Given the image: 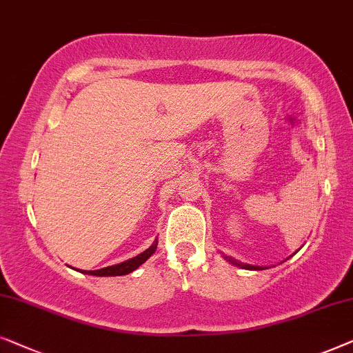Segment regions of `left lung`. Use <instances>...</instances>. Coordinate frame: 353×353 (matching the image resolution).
<instances>
[{
	"label": "left lung",
	"instance_id": "1",
	"mask_svg": "<svg viewBox=\"0 0 353 353\" xmlns=\"http://www.w3.org/2000/svg\"><path fill=\"white\" fill-rule=\"evenodd\" d=\"M296 252H297V251H296ZM222 257H224V259H225L227 262H230L232 265H236V267H240V269H245V270H264V269H267L265 265H252V264H245V262H240V261L233 259V257H230V256H225V254H222Z\"/></svg>",
	"mask_w": 353,
	"mask_h": 353
}]
</instances>
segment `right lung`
Instances as JSON below:
<instances>
[{
  "label": "right lung",
  "mask_w": 353,
  "mask_h": 353,
  "mask_svg": "<svg viewBox=\"0 0 353 353\" xmlns=\"http://www.w3.org/2000/svg\"><path fill=\"white\" fill-rule=\"evenodd\" d=\"M157 246H158V240L155 238V241L152 243L150 248H147L145 251L141 252V254H137L136 257H131V259H128L125 262H121V264H115V265H110V267H103V269H99V270H78L81 272V274H86V275H96V276H120V275H128L134 272L136 269H139L143 262H145L148 257H150L153 252L157 251Z\"/></svg>",
  "instance_id": "add662e5"
}]
</instances>
